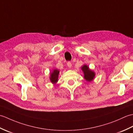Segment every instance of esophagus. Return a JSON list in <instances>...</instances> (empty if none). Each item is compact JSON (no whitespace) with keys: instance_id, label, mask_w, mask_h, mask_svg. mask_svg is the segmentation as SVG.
I'll return each mask as SVG.
<instances>
[{"instance_id":"esophagus-1","label":"esophagus","mask_w":133,"mask_h":133,"mask_svg":"<svg viewBox=\"0 0 133 133\" xmlns=\"http://www.w3.org/2000/svg\"><path fill=\"white\" fill-rule=\"evenodd\" d=\"M67 66H68L69 68H71V66H72V64H71V62H67Z\"/></svg>"}]
</instances>
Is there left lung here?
<instances>
[{
    "instance_id": "obj_1",
    "label": "left lung",
    "mask_w": 133,
    "mask_h": 133,
    "mask_svg": "<svg viewBox=\"0 0 133 133\" xmlns=\"http://www.w3.org/2000/svg\"><path fill=\"white\" fill-rule=\"evenodd\" d=\"M82 70H83L84 73V78L87 81L90 82L94 79L95 77V73L94 71L90 70L88 66L86 65H83L82 67Z\"/></svg>"
}]
</instances>
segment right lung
<instances>
[{
    "mask_svg": "<svg viewBox=\"0 0 133 133\" xmlns=\"http://www.w3.org/2000/svg\"><path fill=\"white\" fill-rule=\"evenodd\" d=\"M59 73V71L58 70H54L52 73H51L50 75L51 77H50L51 82L52 83H55L56 82L58 81V75Z\"/></svg>",
    "mask_w": 133,
    "mask_h": 133,
    "instance_id": "1",
    "label": "right lung"
}]
</instances>
